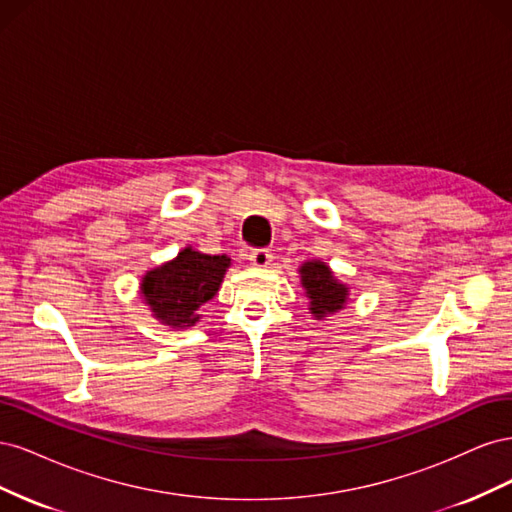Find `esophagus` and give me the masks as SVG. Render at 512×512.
<instances>
[{"mask_svg": "<svg viewBox=\"0 0 512 512\" xmlns=\"http://www.w3.org/2000/svg\"><path fill=\"white\" fill-rule=\"evenodd\" d=\"M271 260H273V254L269 250H265V247H256V250L250 252V262L258 269L269 267Z\"/></svg>", "mask_w": 512, "mask_h": 512, "instance_id": "obj_1", "label": "esophagus"}]
</instances>
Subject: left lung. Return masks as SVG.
Masks as SVG:
<instances>
[{
	"instance_id": "left-lung-1",
	"label": "left lung",
	"mask_w": 512,
	"mask_h": 512,
	"mask_svg": "<svg viewBox=\"0 0 512 512\" xmlns=\"http://www.w3.org/2000/svg\"><path fill=\"white\" fill-rule=\"evenodd\" d=\"M301 282L307 290L309 305H312L309 309H312V314L318 320L344 307L348 288L335 280L331 269L324 262H305L301 267Z\"/></svg>"
}]
</instances>
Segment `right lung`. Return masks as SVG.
<instances>
[{"instance_id":"obj_1","label":"right lung","mask_w":512,"mask_h":512,"mask_svg":"<svg viewBox=\"0 0 512 512\" xmlns=\"http://www.w3.org/2000/svg\"><path fill=\"white\" fill-rule=\"evenodd\" d=\"M228 267V256L200 254L188 247L175 260L149 271L143 277L141 294L153 316L168 327H192L200 318L198 309L215 297Z\"/></svg>"}]
</instances>
